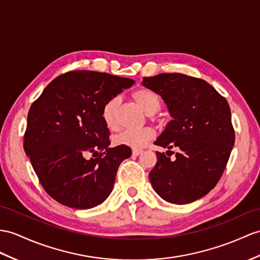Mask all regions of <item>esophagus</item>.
<instances>
[{
	"label": "esophagus",
	"mask_w": 260,
	"mask_h": 260,
	"mask_svg": "<svg viewBox=\"0 0 260 260\" xmlns=\"http://www.w3.org/2000/svg\"><path fill=\"white\" fill-rule=\"evenodd\" d=\"M141 153H142V150H132V154H134L135 156L140 155Z\"/></svg>",
	"instance_id": "esophagus-1"
}]
</instances>
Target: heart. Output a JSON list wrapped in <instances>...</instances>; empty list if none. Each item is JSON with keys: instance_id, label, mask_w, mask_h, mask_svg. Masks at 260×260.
Masks as SVG:
<instances>
[{"instance_id": "heart-1", "label": "heart", "mask_w": 260, "mask_h": 260, "mask_svg": "<svg viewBox=\"0 0 260 260\" xmlns=\"http://www.w3.org/2000/svg\"><path fill=\"white\" fill-rule=\"evenodd\" d=\"M132 98L138 104V106L147 113L148 116H153L160 110L161 100L159 96L147 88L136 90L132 93ZM119 105V99L117 97L107 101L101 111L105 124L109 129L116 126V112ZM154 138V131L151 128H144L140 130H123L113 137V143L119 147H126L131 149H141L150 140Z\"/></svg>"}]
</instances>
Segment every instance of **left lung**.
Segmentation results:
<instances>
[{
  "label": "left lung",
  "mask_w": 260,
  "mask_h": 260,
  "mask_svg": "<svg viewBox=\"0 0 260 260\" xmlns=\"http://www.w3.org/2000/svg\"><path fill=\"white\" fill-rule=\"evenodd\" d=\"M142 85L160 94L172 117L154 144L178 149L174 160L156 152L151 184L169 203H192L215 187L230 159L235 142L230 105L205 80L183 74L144 77Z\"/></svg>",
  "instance_id": "8db88e82"
}]
</instances>
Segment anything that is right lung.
<instances>
[{
    "mask_svg": "<svg viewBox=\"0 0 260 260\" xmlns=\"http://www.w3.org/2000/svg\"><path fill=\"white\" fill-rule=\"evenodd\" d=\"M134 82L106 73L69 72L55 78L30 106L24 151L44 189L58 203L88 210L110 195L131 149L109 148L101 111ZM90 154L96 157L88 159Z\"/></svg>",
    "mask_w": 260,
    "mask_h": 260,
    "instance_id": "1",
    "label": "right lung"
}]
</instances>
